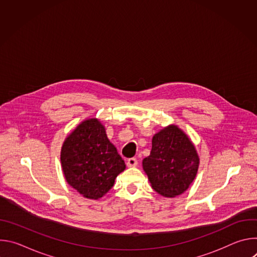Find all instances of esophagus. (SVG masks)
Segmentation results:
<instances>
[{"instance_id": "esophagus-1", "label": "esophagus", "mask_w": 257, "mask_h": 257, "mask_svg": "<svg viewBox=\"0 0 257 257\" xmlns=\"http://www.w3.org/2000/svg\"><path fill=\"white\" fill-rule=\"evenodd\" d=\"M137 164H138V162H137V160H136L135 158H131V159H129V160L127 161V166H128L129 168L136 167Z\"/></svg>"}]
</instances>
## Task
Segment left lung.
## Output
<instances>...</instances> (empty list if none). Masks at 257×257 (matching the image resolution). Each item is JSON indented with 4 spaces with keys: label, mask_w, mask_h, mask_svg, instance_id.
Segmentation results:
<instances>
[{
    "label": "left lung",
    "mask_w": 257,
    "mask_h": 257,
    "mask_svg": "<svg viewBox=\"0 0 257 257\" xmlns=\"http://www.w3.org/2000/svg\"><path fill=\"white\" fill-rule=\"evenodd\" d=\"M198 166L194 144L176 125L155 134L151 155L142 161L152 187L165 197L185 192L196 177Z\"/></svg>",
    "instance_id": "1"
}]
</instances>
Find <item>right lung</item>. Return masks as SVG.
<instances>
[{"label": "right lung", "instance_id": "obj_1", "mask_svg": "<svg viewBox=\"0 0 257 257\" xmlns=\"http://www.w3.org/2000/svg\"><path fill=\"white\" fill-rule=\"evenodd\" d=\"M61 164L68 184L89 199L102 197L126 168L104 126L95 118L84 120L68 135Z\"/></svg>", "mask_w": 257, "mask_h": 257}]
</instances>
